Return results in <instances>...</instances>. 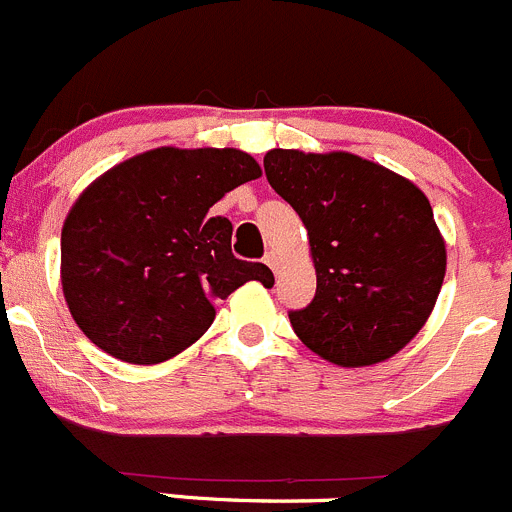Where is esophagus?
<instances>
[{
    "instance_id": "esophagus-1",
    "label": "esophagus",
    "mask_w": 512,
    "mask_h": 512,
    "mask_svg": "<svg viewBox=\"0 0 512 512\" xmlns=\"http://www.w3.org/2000/svg\"><path fill=\"white\" fill-rule=\"evenodd\" d=\"M264 264L269 266L271 271H279V256H276L274 251H269V253H266V256H264Z\"/></svg>"
}]
</instances>
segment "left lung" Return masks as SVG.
Wrapping results in <instances>:
<instances>
[{"label":"left lung","instance_id":"left-lung-1","mask_svg":"<svg viewBox=\"0 0 512 512\" xmlns=\"http://www.w3.org/2000/svg\"><path fill=\"white\" fill-rule=\"evenodd\" d=\"M271 188L306 228L316 296L291 311L296 337L337 367L387 362L430 319L447 248L425 193L347 150L264 155Z\"/></svg>","mask_w":512,"mask_h":512}]
</instances>
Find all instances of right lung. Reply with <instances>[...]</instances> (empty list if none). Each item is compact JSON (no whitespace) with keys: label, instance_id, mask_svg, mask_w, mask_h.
<instances>
[{"label":"right lung","instance_id":"1","mask_svg":"<svg viewBox=\"0 0 512 512\" xmlns=\"http://www.w3.org/2000/svg\"><path fill=\"white\" fill-rule=\"evenodd\" d=\"M259 175L243 150L173 145L97 175L60 248L62 294L85 337L128 364H160L208 332L218 299L246 281L274 286L269 266L231 253V221L208 213Z\"/></svg>","mask_w":512,"mask_h":512}]
</instances>
